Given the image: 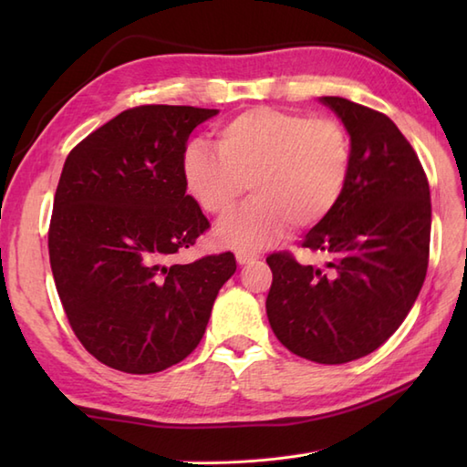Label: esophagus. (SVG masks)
I'll list each match as a JSON object with an SVG mask.
<instances>
[{
	"instance_id": "34e87169",
	"label": "esophagus",
	"mask_w": 467,
	"mask_h": 467,
	"mask_svg": "<svg viewBox=\"0 0 467 467\" xmlns=\"http://www.w3.org/2000/svg\"><path fill=\"white\" fill-rule=\"evenodd\" d=\"M234 256H236V263H239V265H246V263H253V261L259 259V254L249 253V251H239Z\"/></svg>"
}]
</instances>
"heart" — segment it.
I'll return each mask as SVG.
<instances>
[{"label": "heart", "instance_id": "heart-1", "mask_svg": "<svg viewBox=\"0 0 467 467\" xmlns=\"http://www.w3.org/2000/svg\"><path fill=\"white\" fill-rule=\"evenodd\" d=\"M351 172V138L331 116L251 108L216 132V152L192 144L184 154L188 192L206 214L224 218L249 192L254 201L223 223L226 246L259 249L286 224L305 231L341 201Z\"/></svg>", "mask_w": 467, "mask_h": 467}]
</instances>
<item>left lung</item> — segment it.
Segmentation results:
<instances>
[{"label":"left lung","instance_id":"obj_1","mask_svg":"<svg viewBox=\"0 0 467 467\" xmlns=\"http://www.w3.org/2000/svg\"><path fill=\"white\" fill-rule=\"evenodd\" d=\"M321 102L351 136V172L341 201L301 246L266 256L271 329L291 353L325 365L369 355L398 331L421 291L430 263V182L418 154L385 114L347 98Z\"/></svg>","mask_w":467,"mask_h":467}]
</instances>
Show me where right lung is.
Segmentation results:
<instances>
[{"label": "right lung", "instance_id": "1", "mask_svg": "<svg viewBox=\"0 0 467 467\" xmlns=\"http://www.w3.org/2000/svg\"><path fill=\"white\" fill-rule=\"evenodd\" d=\"M218 110L128 108L72 148L56 188L49 265L69 327L98 361L158 373L194 351L234 254L176 256L211 223L186 194L188 136Z\"/></svg>", "mask_w": 467, "mask_h": 467}]
</instances>
